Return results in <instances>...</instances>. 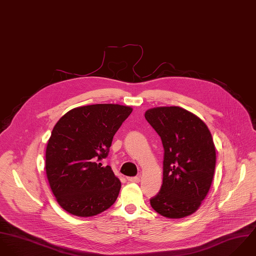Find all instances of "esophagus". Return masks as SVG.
Masks as SVG:
<instances>
[{"instance_id": "34e87169", "label": "esophagus", "mask_w": 256, "mask_h": 256, "mask_svg": "<svg viewBox=\"0 0 256 256\" xmlns=\"http://www.w3.org/2000/svg\"><path fill=\"white\" fill-rule=\"evenodd\" d=\"M128 180L130 182H132V183H140V177H128Z\"/></svg>"}]
</instances>
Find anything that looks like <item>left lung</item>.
I'll use <instances>...</instances> for the list:
<instances>
[{"label":"left lung","mask_w":256,"mask_h":256,"mask_svg":"<svg viewBox=\"0 0 256 256\" xmlns=\"http://www.w3.org/2000/svg\"><path fill=\"white\" fill-rule=\"evenodd\" d=\"M144 116L164 148L163 183L150 200L154 210L168 218L194 214L210 188L216 148L204 120L180 106H156Z\"/></svg>","instance_id":"left-lung-1"}]
</instances>
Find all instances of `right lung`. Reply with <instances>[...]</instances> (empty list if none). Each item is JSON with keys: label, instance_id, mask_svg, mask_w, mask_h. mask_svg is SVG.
<instances>
[{"label": "right lung", "instance_id": "add662e5", "mask_svg": "<svg viewBox=\"0 0 256 256\" xmlns=\"http://www.w3.org/2000/svg\"><path fill=\"white\" fill-rule=\"evenodd\" d=\"M132 112L130 106L97 104L70 110L55 124L46 152V171L57 203L81 218L114 204L120 181L106 158L112 138Z\"/></svg>", "mask_w": 256, "mask_h": 256}]
</instances>
